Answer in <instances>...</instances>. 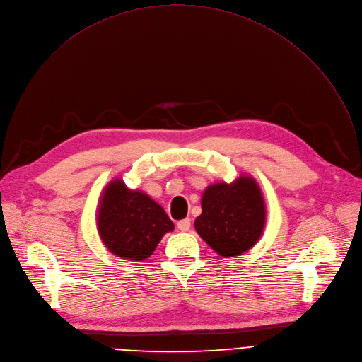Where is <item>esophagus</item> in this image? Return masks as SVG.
I'll use <instances>...</instances> for the list:
<instances>
[{"label":"esophagus","mask_w":362,"mask_h":362,"mask_svg":"<svg viewBox=\"0 0 362 362\" xmlns=\"http://www.w3.org/2000/svg\"><path fill=\"white\" fill-rule=\"evenodd\" d=\"M177 227H178L180 231L185 233V231H188L189 227H191V220H189V218H184V220H181V221L177 223Z\"/></svg>","instance_id":"obj_1"}]
</instances>
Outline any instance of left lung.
<instances>
[{
	"mask_svg": "<svg viewBox=\"0 0 362 362\" xmlns=\"http://www.w3.org/2000/svg\"><path fill=\"white\" fill-rule=\"evenodd\" d=\"M195 220L199 237L223 257H235L252 248L265 224V204L258 184L240 177L233 184L209 185Z\"/></svg>",
	"mask_w": 362,
	"mask_h": 362,
	"instance_id": "left-lung-1",
	"label": "left lung"
}]
</instances>
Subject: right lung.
Masks as SVG:
<instances>
[{"instance_id": "obj_1", "label": "right lung", "mask_w": 362, "mask_h": 362, "mask_svg": "<svg viewBox=\"0 0 362 362\" xmlns=\"http://www.w3.org/2000/svg\"><path fill=\"white\" fill-rule=\"evenodd\" d=\"M174 223L164 208L141 191H131L121 180L108 184L98 209V233L104 245L129 261L148 258Z\"/></svg>"}]
</instances>
